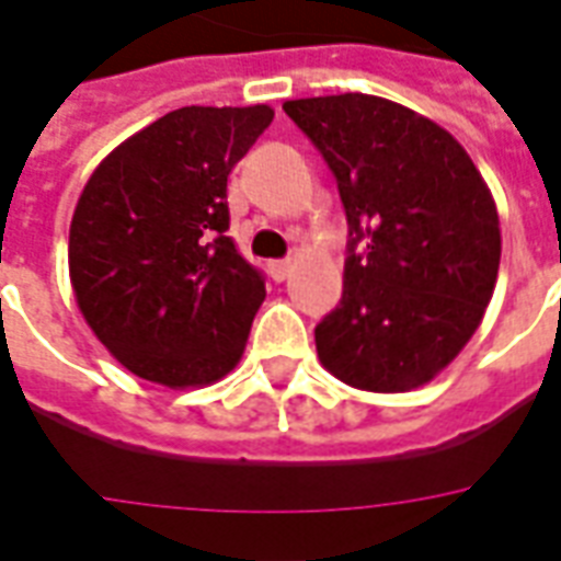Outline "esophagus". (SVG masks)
I'll list each match as a JSON object with an SVG mask.
<instances>
[{
  "mask_svg": "<svg viewBox=\"0 0 561 561\" xmlns=\"http://www.w3.org/2000/svg\"><path fill=\"white\" fill-rule=\"evenodd\" d=\"M291 270H294V261L291 259H285V261H273L270 264V276L276 282H285L288 276H291Z\"/></svg>",
  "mask_w": 561,
  "mask_h": 561,
  "instance_id": "1",
  "label": "esophagus"
}]
</instances>
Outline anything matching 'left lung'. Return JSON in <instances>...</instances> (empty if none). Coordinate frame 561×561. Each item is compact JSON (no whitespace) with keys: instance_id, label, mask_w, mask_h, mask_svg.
<instances>
[{"instance_id":"1","label":"left lung","mask_w":561,"mask_h":561,"mask_svg":"<svg viewBox=\"0 0 561 561\" xmlns=\"http://www.w3.org/2000/svg\"><path fill=\"white\" fill-rule=\"evenodd\" d=\"M344 217L342 300L314 327L327 371L368 392L428 383L470 342L500 270V217L439 124L371 94L288 101Z\"/></svg>"}]
</instances>
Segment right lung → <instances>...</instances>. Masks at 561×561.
I'll list each match as a JSON object with an SVG mask.
<instances>
[{"label":"right lung","mask_w":561,"mask_h":561,"mask_svg":"<svg viewBox=\"0 0 561 561\" xmlns=\"http://www.w3.org/2000/svg\"><path fill=\"white\" fill-rule=\"evenodd\" d=\"M270 106H184L103 160L70 222L82 318L136 377L184 389L226 377L264 300V273L228 238V175Z\"/></svg>","instance_id":"obj_1"}]
</instances>
